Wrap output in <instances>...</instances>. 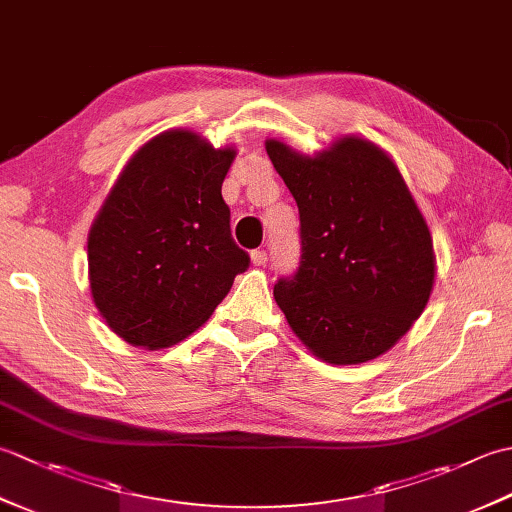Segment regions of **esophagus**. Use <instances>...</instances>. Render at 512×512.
<instances>
[{
	"label": "esophagus",
	"mask_w": 512,
	"mask_h": 512,
	"mask_svg": "<svg viewBox=\"0 0 512 512\" xmlns=\"http://www.w3.org/2000/svg\"><path fill=\"white\" fill-rule=\"evenodd\" d=\"M250 259H253L255 266H266L268 253H266V250H253V253H250Z\"/></svg>",
	"instance_id": "obj_1"
}]
</instances>
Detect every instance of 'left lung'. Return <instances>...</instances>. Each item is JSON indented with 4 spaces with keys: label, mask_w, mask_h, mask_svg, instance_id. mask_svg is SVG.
Instances as JSON below:
<instances>
[{
    "label": "left lung",
    "mask_w": 512,
    "mask_h": 512,
    "mask_svg": "<svg viewBox=\"0 0 512 512\" xmlns=\"http://www.w3.org/2000/svg\"><path fill=\"white\" fill-rule=\"evenodd\" d=\"M301 217L297 273L275 301L301 343L332 365L391 350L427 308L436 255L416 200L387 151L343 136L308 156L266 140Z\"/></svg>",
    "instance_id": "obj_1"
}]
</instances>
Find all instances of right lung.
<instances>
[{
	"label": "right lung",
	"instance_id": "right-lung-1",
	"mask_svg": "<svg viewBox=\"0 0 512 512\" xmlns=\"http://www.w3.org/2000/svg\"><path fill=\"white\" fill-rule=\"evenodd\" d=\"M235 154L191 129H169L129 158L105 198L88 233L90 290L129 345L184 341L248 268L222 198Z\"/></svg>",
	"mask_w": 512,
	"mask_h": 512
}]
</instances>
